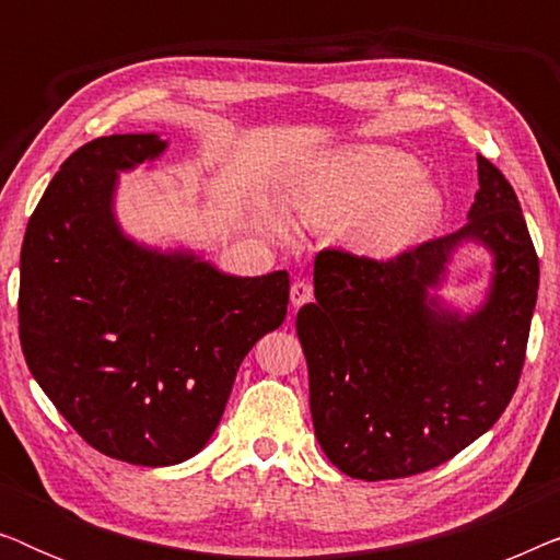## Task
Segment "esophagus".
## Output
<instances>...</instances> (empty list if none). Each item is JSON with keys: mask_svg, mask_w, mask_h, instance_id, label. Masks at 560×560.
<instances>
[{"mask_svg": "<svg viewBox=\"0 0 560 560\" xmlns=\"http://www.w3.org/2000/svg\"><path fill=\"white\" fill-rule=\"evenodd\" d=\"M290 301H293L295 308L313 301V285L308 280H295L293 288H290Z\"/></svg>", "mask_w": 560, "mask_h": 560, "instance_id": "esophagus-1", "label": "esophagus"}]
</instances>
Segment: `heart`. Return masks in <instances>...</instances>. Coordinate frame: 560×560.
<instances>
[{
  "label": "heart",
  "mask_w": 560,
  "mask_h": 560,
  "mask_svg": "<svg viewBox=\"0 0 560 560\" xmlns=\"http://www.w3.org/2000/svg\"><path fill=\"white\" fill-rule=\"evenodd\" d=\"M420 165L393 148H351L328 158L295 183L293 209L305 224L357 221V244L389 257L412 247L441 217V194L418 180Z\"/></svg>",
  "instance_id": "obj_1"
}]
</instances>
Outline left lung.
Listing matches in <instances>:
<instances>
[{"label":"left lung","mask_w":560,"mask_h":560,"mask_svg":"<svg viewBox=\"0 0 560 560\" xmlns=\"http://www.w3.org/2000/svg\"><path fill=\"white\" fill-rule=\"evenodd\" d=\"M469 224L387 259L324 249L316 303L298 311L316 439L343 474L402 479L446 464L487 433L515 395L538 298V255L500 167L477 155ZM495 252V285L474 317L441 312L427 288L450 249Z\"/></svg>","instance_id":"1"}]
</instances>
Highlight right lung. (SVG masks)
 Wrapping results in <instances>:
<instances>
[{
  "instance_id": "1",
  "label": "right lung",
  "mask_w": 560,
  "mask_h": 560,
  "mask_svg": "<svg viewBox=\"0 0 560 560\" xmlns=\"http://www.w3.org/2000/svg\"><path fill=\"white\" fill-rule=\"evenodd\" d=\"M158 135H112L66 158L20 255V343L91 448L137 466L198 454L249 349L285 320L290 275L232 278L121 236L117 171L158 158Z\"/></svg>"
}]
</instances>
